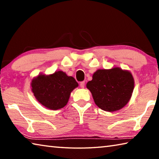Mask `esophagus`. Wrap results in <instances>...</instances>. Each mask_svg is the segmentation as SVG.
<instances>
[{
	"label": "esophagus",
	"instance_id": "obj_1",
	"mask_svg": "<svg viewBox=\"0 0 159 159\" xmlns=\"http://www.w3.org/2000/svg\"><path fill=\"white\" fill-rule=\"evenodd\" d=\"M80 88H84V87H85V82L84 81L80 82Z\"/></svg>",
	"mask_w": 159,
	"mask_h": 159
}]
</instances>
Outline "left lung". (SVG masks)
Listing matches in <instances>:
<instances>
[{
    "mask_svg": "<svg viewBox=\"0 0 159 159\" xmlns=\"http://www.w3.org/2000/svg\"><path fill=\"white\" fill-rule=\"evenodd\" d=\"M134 86L133 75L120 67L97 70L86 84L96 105L109 112L121 109L128 103Z\"/></svg>",
    "mask_w": 159,
    "mask_h": 159,
    "instance_id": "obj_1",
    "label": "left lung"
}]
</instances>
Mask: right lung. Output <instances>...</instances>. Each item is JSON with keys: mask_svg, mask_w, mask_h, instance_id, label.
Wrapping results in <instances>:
<instances>
[{"mask_svg": "<svg viewBox=\"0 0 159 159\" xmlns=\"http://www.w3.org/2000/svg\"><path fill=\"white\" fill-rule=\"evenodd\" d=\"M79 86L74 77L57 71L49 75L40 74L31 80V91L36 100L51 110L63 108L71 93Z\"/></svg>", "mask_w": 159, "mask_h": 159, "instance_id": "add662e5", "label": "right lung"}]
</instances>
